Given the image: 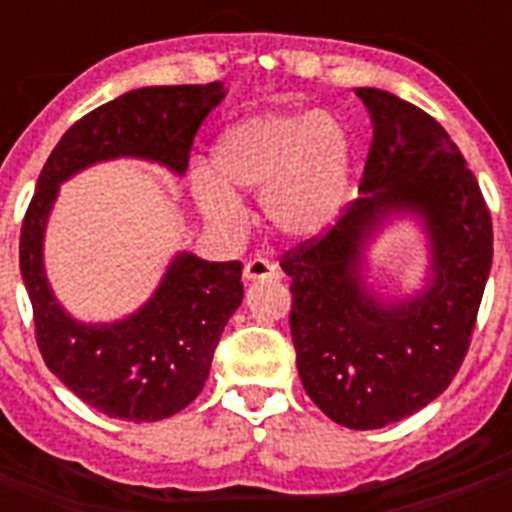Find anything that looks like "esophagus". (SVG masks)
Segmentation results:
<instances>
[{
    "instance_id": "1",
    "label": "esophagus",
    "mask_w": 512,
    "mask_h": 512,
    "mask_svg": "<svg viewBox=\"0 0 512 512\" xmlns=\"http://www.w3.org/2000/svg\"><path fill=\"white\" fill-rule=\"evenodd\" d=\"M243 277H246L248 282H261V279L279 277V271H277V266L271 264L269 259H264V256H253L251 261H246Z\"/></svg>"
}]
</instances>
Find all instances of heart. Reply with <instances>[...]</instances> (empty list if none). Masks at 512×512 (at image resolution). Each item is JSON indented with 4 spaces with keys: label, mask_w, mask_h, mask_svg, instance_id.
I'll return each instance as SVG.
<instances>
[{
    "label": "heart",
    "mask_w": 512,
    "mask_h": 512,
    "mask_svg": "<svg viewBox=\"0 0 512 512\" xmlns=\"http://www.w3.org/2000/svg\"><path fill=\"white\" fill-rule=\"evenodd\" d=\"M351 135L320 110H274L241 120L212 151V166L194 174V197L215 228L241 233L246 207L233 192L264 194L271 228L287 238L323 233L348 194Z\"/></svg>",
    "instance_id": "b5f03b06"
}]
</instances>
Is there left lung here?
<instances>
[{
	"instance_id": "1",
	"label": "left lung",
	"mask_w": 512,
	"mask_h": 512,
	"mask_svg": "<svg viewBox=\"0 0 512 512\" xmlns=\"http://www.w3.org/2000/svg\"><path fill=\"white\" fill-rule=\"evenodd\" d=\"M374 138L356 197L320 235L284 251L297 372L330 420L372 431L436 400L464 364L487 274L492 217L451 135L415 104L356 89ZM418 211L434 241V284L418 301L379 306L355 274L378 217Z\"/></svg>"
}]
</instances>
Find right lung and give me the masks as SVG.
Returning a JSON list of instances; mask_svg holds the SVG:
<instances>
[{
  "label": "right lung",
  "mask_w": 512,
  "mask_h": 512,
  "mask_svg": "<svg viewBox=\"0 0 512 512\" xmlns=\"http://www.w3.org/2000/svg\"><path fill=\"white\" fill-rule=\"evenodd\" d=\"M223 99L220 81L146 87L122 94L74 122L38 176L20 233V271L33 305L45 366L76 397L110 418L153 423L200 395L223 328L243 300L241 261L212 264L182 253L146 307L112 325L71 320L43 274V230L58 184L115 156L189 166L194 135Z\"/></svg>",
  "instance_id": "add662e5"
}]
</instances>
